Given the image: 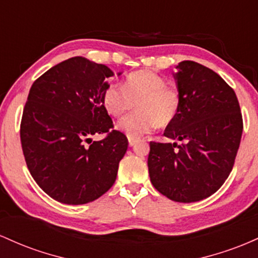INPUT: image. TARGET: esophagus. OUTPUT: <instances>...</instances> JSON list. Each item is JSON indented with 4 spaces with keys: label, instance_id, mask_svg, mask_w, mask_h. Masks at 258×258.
I'll list each match as a JSON object with an SVG mask.
<instances>
[{
    "label": "esophagus",
    "instance_id": "esophagus-1",
    "mask_svg": "<svg viewBox=\"0 0 258 258\" xmlns=\"http://www.w3.org/2000/svg\"><path fill=\"white\" fill-rule=\"evenodd\" d=\"M128 141H129V146H134L135 144L138 143V139H134V138H128Z\"/></svg>",
    "mask_w": 258,
    "mask_h": 258
}]
</instances>
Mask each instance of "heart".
Segmentation results:
<instances>
[{"instance_id": "1", "label": "heart", "mask_w": 258, "mask_h": 258, "mask_svg": "<svg viewBox=\"0 0 258 258\" xmlns=\"http://www.w3.org/2000/svg\"><path fill=\"white\" fill-rule=\"evenodd\" d=\"M103 107L112 117H120L135 105L138 112L117 124L128 138L139 139L157 125L166 126L175 119L180 106L178 91L167 86V80L151 71L128 74L123 86L111 83L102 94Z\"/></svg>"}]
</instances>
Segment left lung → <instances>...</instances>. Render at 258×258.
I'll return each mask as SVG.
<instances>
[{
	"mask_svg": "<svg viewBox=\"0 0 258 258\" xmlns=\"http://www.w3.org/2000/svg\"><path fill=\"white\" fill-rule=\"evenodd\" d=\"M174 77L180 106L164 137L176 143H150L151 183L176 202H196L227 180L238 153L242 117L235 92L207 67L183 60Z\"/></svg>",
	"mask_w": 258,
	"mask_h": 258,
	"instance_id": "8db88e82",
	"label": "left lung"
}]
</instances>
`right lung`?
<instances>
[{"label":"right lung","mask_w":258,"mask_h":258,"mask_svg":"<svg viewBox=\"0 0 258 258\" xmlns=\"http://www.w3.org/2000/svg\"><path fill=\"white\" fill-rule=\"evenodd\" d=\"M112 75L105 64L72 57L48 69L29 91L20 123L25 162L37 185L62 204L95 201L117 178L128 139L113 130L102 103ZM103 132L105 139L92 141Z\"/></svg>","instance_id":"add662e5"}]
</instances>
